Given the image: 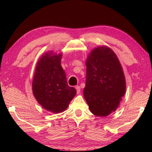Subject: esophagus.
I'll list each match as a JSON object with an SVG mask.
<instances>
[{
  "label": "esophagus",
  "mask_w": 152,
  "mask_h": 152,
  "mask_svg": "<svg viewBox=\"0 0 152 152\" xmlns=\"http://www.w3.org/2000/svg\"><path fill=\"white\" fill-rule=\"evenodd\" d=\"M75 88H76V89L77 93L79 94L80 92V86H76Z\"/></svg>",
  "instance_id": "34e87169"
}]
</instances>
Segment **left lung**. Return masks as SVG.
<instances>
[{
    "mask_svg": "<svg viewBox=\"0 0 152 152\" xmlns=\"http://www.w3.org/2000/svg\"><path fill=\"white\" fill-rule=\"evenodd\" d=\"M84 96L94 115L105 117L116 110L125 93L126 83L121 66L110 48H95L86 62Z\"/></svg>",
    "mask_w": 152,
    "mask_h": 152,
    "instance_id": "8db88e82",
    "label": "left lung"
}]
</instances>
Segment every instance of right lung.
<instances>
[{"label": "right lung", "instance_id": "right-lung-1", "mask_svg": "<svg viewBox=\"0 0 152 152\" xmlns=\"http://www.w3.org/2000/svg\"><path fill=\"white\" fill-rule=\"evenodd\" d=\"M61 54L46 53L38 61L33 77V93L37 102L49 111L65 110L76 93L68 85L65 72L61 66Z\"/></svg>", "mask_w": 152, "mask_h": 152}]
</instances>
